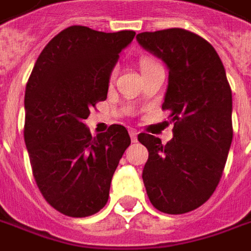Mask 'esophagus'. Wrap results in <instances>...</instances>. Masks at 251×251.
I'll return each mask as SVG.
<instances>
[{"label":"esophagus","mask_w":251,"mask_h":251,"mask_svg":"<svg viewBox=\"0 0 251 251\" xmlns=\"http://www.w3.org/2000/svg\"><path fill=\"white\" fill-rule=\"evenodd\" d=\"M129 134H130V138L133 143H136L137 141V130L136 129H133V127H130L129 129Z\"/></svg>","instance_id":"obj_1"}]
</instances>
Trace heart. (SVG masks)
Returning a JSON list of instances; mask_svg holds the SVG:
<instances>
[{
  "label": "heart",
  "instance_id": "b5f03b06",
  "mask_svg": "<svg viewBox=\"0 0 251 251\" xmlns=\"http://www.w3.org/2000/svg\"><path fill=\"white\" fill-rule=\"evenodd\" d=\"M156 65H159V64L155 62V61H152V59H143V61H141V68H143V71H147V69H150V68H152V66H156ZM115 76H117V69H114V71L111 72L110 78L113 80Z\"/></svg>",
  "mask_w": 251,
  "mask_h": 251
}]
</instances>
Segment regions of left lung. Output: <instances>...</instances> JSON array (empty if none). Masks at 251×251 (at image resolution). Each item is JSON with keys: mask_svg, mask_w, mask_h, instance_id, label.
I'll return each instance as SVG.
<instances>
[{"mask_svg": "<svg viewBox=\"0 0 251 251\" xmlns=\"http://www.w3.org/2000/svg\"><path fill=\"white\" fill-rule=\"evenodd\" d=\"M137 40L168 66L162 108L174 124L166 145L152 134H138L150 152L144 185L157 211L186 213L209 200L223 175L232 141L231 87L216 50L192 31L141 32Z\"/></svg>", "mask_w": 251, "mask_h": 251, "instance_id": "left-lung-1", "label": "left lung"}]
</instances>
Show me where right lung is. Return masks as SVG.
Instances as JSON below:
<instances>
[{
  "instance_id": "right-lung-1",
  "label": "right lung",
  "mask_w": 251,
  "mask_h": 251,
  "mask_svg": "<svg viewBox=\"0 0 251 251\" xmlns=\"http://www.w3.org/2000/svg\"><path fill=\"white\" fill-rule=\"evenodd\" d=\"M134 35L65 28L28 78L24 141L32 174L45 200L66 216H91L106 205L114 171L130 145L125 126L92 137L84 120L106 100L114 65Z\"/></svg>"
}]
</instances>
